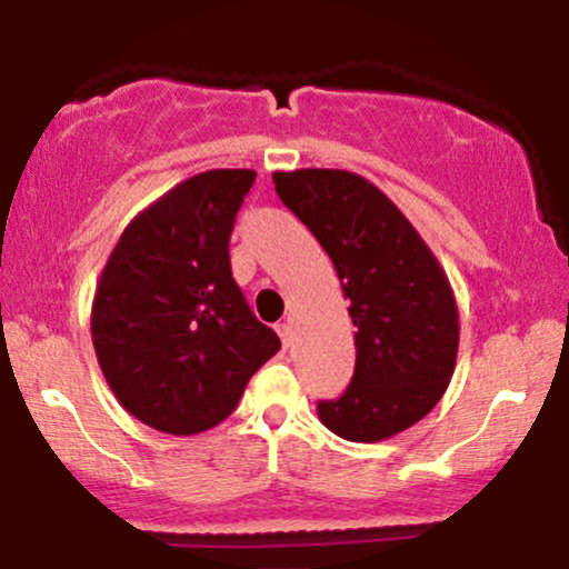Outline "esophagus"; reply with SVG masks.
Wrapping results in <instances>:
<instances>
[{
    "label": "esophagus",
    "instance_id": "1",
    "mask_svg": "<svg viewBox=\"0 0 569 569\" xmlns=\"http://www.w3.org/2000/svg\"><path fill=\"white\" fill-rule=\"evenodd\" d=\"M278 335L283 339V348H291V323H278Z\"/></svg>",
    "mask_w": 569,
    "mask_h": 569
}]
</instances>
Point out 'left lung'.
Listing matches in <instances>:
<instances>
[{"label":"left lung","mask_w":569,"mask_h":569,"mask_svg":"<svg viewBox=\"0 0 569 569\" xmlns=\"http://www.w3.org/2000/svg\"><path fill=\"white\" fill-rule=\"evenodd\" d=\"M278 198L335 264L356 326V375L318 403L339 439L375 443L420 422L452 380L460 316L422 234L380 187L339 168L276 171Z\"/></svg>","instance_id":"8db88e82"}]
</instances>
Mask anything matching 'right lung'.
<instances>
[{
  "label": "right lung",
  "mask_w": 569,
  "mask_h": 569,
  "mask_svg": "<svg viewBox=\"0 0 569 569\" xmlns=\"http://www.w3.org/2000/svg\"><path fill=\"white\" fill-rule=\"evenodd\" d=\"M251 168L189 176L136 213L98 278L90 337L122 409L171 436L211 430L280 350L230 270Z\"/></svg>",
  "instance_id": "add662e5"
}]
</instances>
